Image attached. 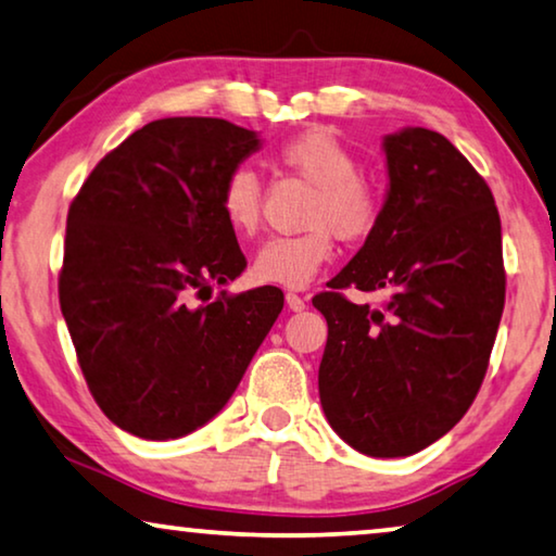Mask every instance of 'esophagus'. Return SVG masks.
I'll use <instances>...</instances> for the list:
<instances>
[{"label":"esophagus","mask_w":556,"mask_h":556,"mask_svg":"<svg viewBox=\"0 0 556 556\" xmlns=\"http://www.w3.org/2000/svg\"><path fill=\"white\" fill-rule=\"evenodd\" d=\"M287 306L292 312H302L304 306H306V302H304V296H300V294H294V292H287Z\"/></svg>","instance_id":"obj_1"}]
</instances>
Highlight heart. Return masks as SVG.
I'll use <instances>...</instances> for the list:
<instances>
[{"instance_id": "heart-1", "label": "heart", "mask_w": 556, "mask_h": 556, "mask_svg": "<svg viewBox=\"0 0 556 556\" xmlns=\"http://www.w3.org/2000/svg\"><path fill=\"white\" fill-rule=\"evenodd\" d=\"M285 169L314 185L306 199L296 235H279L262 244L254 256V277L267 285L300 289L317 277L334 254V235L344 242H362L382 219V189L359 172L354 149L331 127H309L277 149ZM264 187L250 164L227 172L219 189V210L237 235H254L262 222Z\"/></svg>"}]
</instances>
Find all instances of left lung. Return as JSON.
Returning <instances> with one entry per match:
<instances>
[{"label":"left lung","instance_id":"left-lung-1","mask_svg":"<svg viewBox=\"0 0 556 556\" xmlns=\"http://www.w3.org/2000/svg\"><path fill=\"white\" fill-rule=\"evenodd\" d=\"M382 219L312 304L329 334L319 400L329 425L369 457H409L467 414L504 309L502 222L492 189L439 131L384 137ZM344 288L390 292L354 305Z\"/></svg>","mask_w":556,"mask_h":556}]
</instances>
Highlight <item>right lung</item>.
Segmentation results:
<instances>
[{
  "mask_svg": "<svg viewBox=\"0 0 556 556\" xmlns=\"http://www.w3.org/2000/svg\"><path fill=\"white\" fill-rule=\"evenodd\" d=\"M256 149L260 137L227 119H156L72 199L62 314L89 392L124 432L162 442L206 425L285 306L277 287L192 304L247 267L219 189Z\"/></svg>",
  "mask_w": 556,
  "mask_h": 556,
  "instance_id": "obj_1",
  "label": "right lung"
}]
</instances>
